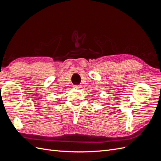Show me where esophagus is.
<instances>
[{
  "label": "esophagus",
  "mask_w": 161,
  "mask_h": 161,
  "mask_svg": "<svg viewBox=\"0 0 161 161\" xmlns=\"http://www.w3.org/2000/svg\"><path fill=\"white\" fill-rule=\"evenodd\" d=\"M73 87H74V88H75V89H80L81 86L79 85H75L73 86Z\"/></svg>",
  "instance_id": "obj_1"
}]
</instances>
